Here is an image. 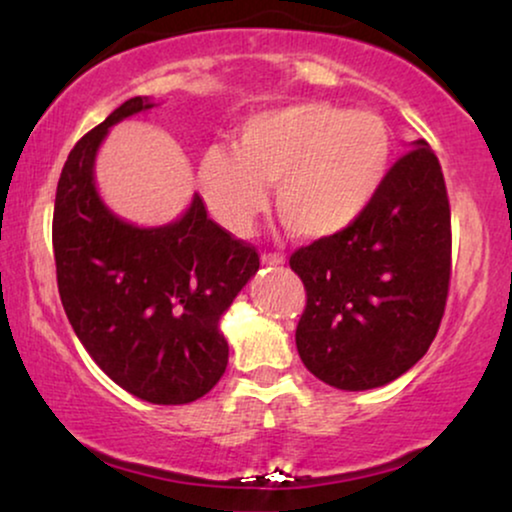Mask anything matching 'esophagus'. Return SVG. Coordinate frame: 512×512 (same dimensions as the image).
Instances as JSON below:
<instances>
[{"label": "esophagus", "instance_id": "1", "mask_svg": "<svg viewBox=\"0 0 512 512\" xmlns=\"http://www.w3.org/2000/svg\"><path fill=\"white\" fill-rule=\"evenodd\" d=\"M262 262L269 264V267H283L285 264V257L278 255V252H264L262 255Z\"/></svg>", "mask_w": 512, "mask_h": 512}]
</instances>
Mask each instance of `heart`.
<instances>
[{"mask_svg": "<svg viewBox=\"0 0 512 512\" xmlns=\"http://www.w3.org/2000/svg\"><path fill=\"white\" fill-rule=\"evenodd\" d=\"M391 131L374 112L295 102L255 114L236 147L203 152L196 180L203 201L231 234L245 236L269 206L292 236L320 241L349 229L384 185Z\"/></svg>", "mask_w": 512, "mask_h": 512, "instance_id": "b5f03b06", "label": "heart"}]
</instances>
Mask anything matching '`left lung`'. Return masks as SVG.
<instances>
[{
	"label": "left lung",
	"instance_id": "left-lung-1",
	"mask_svg": "<svg viewBox=\"0 0 512 512\" xmlns=\"http://www.w3.org/2000/svg\"><path fill=\"white\" fill-rule=\"evenodd\" d=\"M290 269L306 290L297 351L320 381L367 391L419 363L452 274V213L428 142L393 163L349 229L292 252Z\"/></svg>",
	"mask_w": 512,
	"mask_h": 512
}]
</instances>
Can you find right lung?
I'll return each instance as SVG.
<instances>
[{
	"mask_svg": "<svg viewBox=\"0 0 512 512\" xmlns=\"http://www.w3.org/2000/svg\"><path fill=\"white\" fill-rule=\"evenodd\" d=\"M154 107L131 98L67 156L53 208L63 309L102 372L154 405L199 400L227 370L220 318L260 269L255 245L208 217L194 194L180 220L140 229L95 192L93 163L114 124Z\"/></svg>",
	"mask_w": 512,
	"mask_h": 512,
	"instance_id": "obj_1",
	"label": "right lung"
}]
</instances>
